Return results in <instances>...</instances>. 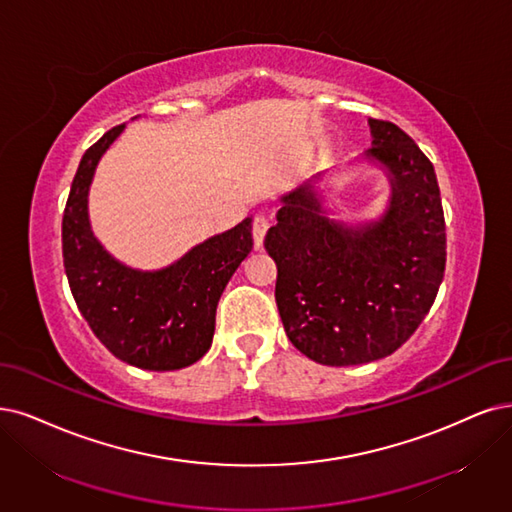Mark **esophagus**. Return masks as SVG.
<instances>
[{
    "instance_id": "esophagus-1",
    "label": "esophagus",
    "mask_w": 512,
    "mask_h": 512,
    "mask_svg": "<svg viewBox=\"0 0 512 512\" xmlns=\"http://www.w3.org/2000/svg\"><path fill=\"white\" fill-rule=\"evenodd\" d=\"M268 230H270V221H268V217L257 215V217L253 219V240H255V246H257V249H261V246H263V238H266Z\"/></svg>"
}]
</instances>
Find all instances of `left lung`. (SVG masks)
Returning <instances> with one entry per match:
<instances>
[{
    "instance_id": "left-lung-1",
    "label": "left lung",
    "mask_w": 512,
    "mask_h": 512,
    "mask_svg": "<svg viewBox=\"0 0 512 512\" xmlns=\"http://www.w3.org/2000/svg\"><path fill=\"white\" fill-rule=\"evenodd\" d=\"M369 158L392 185L380 221L350 227L325 217L310 183L282 196L266 234L276 261V306L291 344L312 361L348 367L401 348L441 287L447 257L437 175L399 126L369 118Z\"/></svg>"
}]
</instances>
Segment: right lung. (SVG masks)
I'll return each mask as SVG.
<instances>
[{
  "label": "right lung",
  "mask_w": 512,
  "mask_h": 512,
  "mask_svg": "<svg viewBox=\"0 0 512 512\" xmlns=\"http://www.w3.org/2000/svg\"><path fill=\"white\" fill-rule=\"evenodd\" d=\"M122 130L124 124L107 130L80 160L63 213V263L75 304L113 356L147 371H175L211 348L219 297L253 249L251 217L164 270L126 268L94 238L88 221L94 168Z\"/></svg>",
  "instance_id": "1"
}]
</instances>
